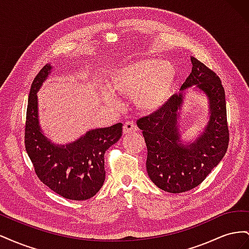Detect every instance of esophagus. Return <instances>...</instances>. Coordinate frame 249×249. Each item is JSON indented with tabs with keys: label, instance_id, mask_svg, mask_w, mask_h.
I'll list each match as a JSON object with an SVG mask.
<instances>
[{
	"label": "esophagus",
	"instance_id": "obj_1",
	"mask_svg": "<svg viewBox=\"0 0 249 249\" xmlns=\"http://www.w3.org/2000/svg\"><path fill=\"white\" fill-rule=\"evenodd\" d=\"M137 131V125L135 124L133 120H127L126 123L124 124V134H130L133 132Z\"/></svg>",
	"mask_w": 249,
	"mask_h": 249
}]
</instances>
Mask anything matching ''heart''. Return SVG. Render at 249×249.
<instances>
[{"label": "heart", "instance_id": "b5f03b06", "mask_svg": "<svg viewBox=\"0 0 249 249\" xmlns=\"http://www.w3.org/2000/svg\"><path fill=\"white\" fill-rule=\"evenodd\" d=\"M175 80L176 71L170 63L149 58L119 67L112 73L110 85L113 92L132 97L140 111L152 113L167 102ZM105 100L112 105L117 103L111 91L105 92Z\"/></svg>", "mask_w": 249, "mask_h": 249}]
</instances>
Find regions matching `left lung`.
<instances>
[{"instance_id": "1", "label": "left lung", "mask_w": 249, "mask_h": 249, "mask_svg": "<svg viewBox=\"0 0 249 249\" xmlns=\"http://www.w3.org/2000/svg\"><path fill=\"white\" fill-rule=\"evenodd\" d=\"M192 71L164 106L137 120L147 147L146 170L149 178L160 189L182 193L197 187L222 160L228 150L230 132L227 104L221 81L217 74L196 58L191 57ZM193 85L209 99L210 118L205 131L193 143L180 142L177 125L178 111L183 90Z\"/></svg>"}]
</instances>
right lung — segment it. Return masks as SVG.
<instances>
[{"label": "right lung", "mask_w": 249, "mask_h": 249, "mask_svg": "<svg viewBox=\"0 0 249 249\" xmlns=\"http://www.w3.org/2000/svg\"><path fill=\"white\" fill-rule=\"evenodd\" d=\"M51 70L50 64L44 65L30 89L25 129L27 154L37 177L51 190L67 199H89L104 184V155L122 137L123 124L90 130L66 145L52 143L40 129L36 94Z\"/></svg>", "instance_id": "right-lung-1"}]
</instances>
